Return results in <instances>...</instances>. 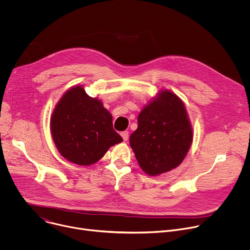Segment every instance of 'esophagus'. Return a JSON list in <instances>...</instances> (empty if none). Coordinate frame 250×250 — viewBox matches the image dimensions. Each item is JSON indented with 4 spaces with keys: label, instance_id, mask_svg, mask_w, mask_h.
<instances>
[{
    "label": "esophagus",
    "instance_id": "obj_1",
    "mask_svg": "<svg viewBox=\"0 0 250 250\" xmlns=\"http://www.w3.org/2000/svg\"><path fill=\"white\" fill-rule=\"evenodd\" d=\"M121 135H122V137L125 141H126L128 139V131L127 130H125V131L121 132Z\"/></svg>",
    "mask_w": 250,
    "mask_h": 250
}]
</instances>
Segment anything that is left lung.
Wrapping results in <instances>:
<instances>
[{
  "mask_svg": "<svg viewBox=\"0 0 250 250\" xmlns=\"http://www.w3.org/2000/svg\"><path fill=\"white\" fill-rule=\"evenodd\" d=\"M129 144L141 169L150 176L168 172L184 160L193 140L192 126L181 99L161 91L137 118Z\"/></svg>",
  "mask_w": 250,
  "mask_h": 250,
  "instance_id": "left-lung-1",
  "label": "left lung"
}]
</instances>
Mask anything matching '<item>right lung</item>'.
<instances>
[{
	"instance_id": "right-lung-1",
	"label": "right lung",
	"mask_w": 250,
	"mask_h": 250,
	"mask_svg": "<svg viewBox=\"0 0 250 250\" xmlns=\"http://www.w3.org/2000/svg\"><path fill=\"white\" fill-rule=\"evenodd\" d=\"M50 129L60 154L81 166L96 163L111 146L123 141L113 127L109 111L81 86L69 89L59 100L50 119Z\"/></svg>"
}]
</instances>
